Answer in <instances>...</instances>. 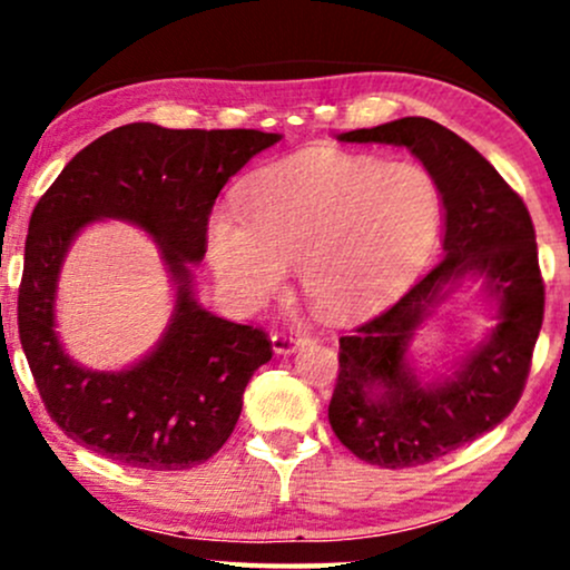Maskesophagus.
<instances>
[{"label":"esophagus","instance_id":"1","mask_svg":"<svg viewBox=\"0 0 570 570\" xmlns=\"http://www.w3.org/2000/svg\"><path fill=\"white\" fill-rule=\"evenodd\" d=\"M303 335H294V332H273L271 335L273 351H276L278 356H289V353L297 351V345L303 343Z\"/></svg>","mask_w":570,"mask_h":570}]
</instances>
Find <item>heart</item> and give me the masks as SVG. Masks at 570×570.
Here are the masks:
<instances>
[{
  "label": "heart",
  "mask_w": 570,
  "mask_h": 570,
  "mask_svg": "<svg viewBox=\"0 0 570 570\" xmlns=\"http://www.w3.org/2000/svg\"><path fill=\"white\" fill-rule=\"evenodd\" d=\"M440 225L442 193L429 168L313 149L254 176L240 189V212L212 214L206 257L240 311L278 294L297 265L307 303L345 318L407 284Z\"/></svg>",
  "instance_id": "obj_1"
}]
</instances>
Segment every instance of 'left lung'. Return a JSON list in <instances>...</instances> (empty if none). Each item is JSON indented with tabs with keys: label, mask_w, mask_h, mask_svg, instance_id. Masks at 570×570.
<instances>
[{
	"label": "left lung",
	"mask_w": 570,
	"mask_h": 570,
	"mask_svg": "<svg viewBox=\"0 0 570 570\" xmlns=\"http://www.w3.org/2000/svg\"><path fill=\"white\" fill-rule=\"evenodd\" d=\"M351 144L407 147L442 193V259L394 305L340 337L330 402L337 440L372 466L404 469L495 429L525 389L544 322V284L525 203L480 153L429 117L340 134ZM466 279H480L497 324L450 376L423 382L409 345Z\"/></svg>",
	"instance_id": "1"
}]
</instances>
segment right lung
Returning a JSON list of instances; mask_svg holds the SVG:
<instances>
[{"mask_svg":"<svg viewBox=\"0 0 570 570\" xmlns=\"http://www.w3.org/2000/svg\"><path fill=\"white\" fill-rule=\"evenodd\" d=\"M281 141L263 130H171L130 122L77 153L29 222L18 332L50 417L82 448L134 469L176 472L208 461L238 423L246 383L271 362L263 330L198 305L193 265L227 179ZM122 218L156 240L175 284L159 345L126 371H88L62 351L55 297L62 259L85 226Z\"/></svg>","mask_w":570,"mask_h":570,"instance_id":"1","label":"right lung"}]
</instances>
